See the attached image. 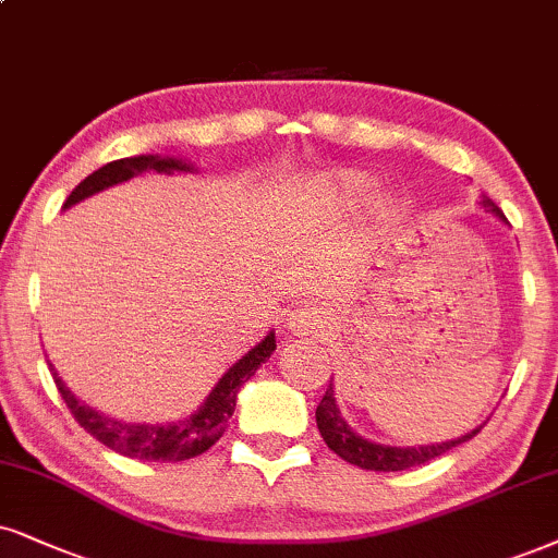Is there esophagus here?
Masks as SVG:
<instances>
[{
    "label": "esophagus",
    "instance_id": "34e87169",
    "mask_svg": "<svg viewBox=\"0 0 558 558\" xmlns=\"http://www.w3.org/2000/svg\"><path fill=\"white\" fill-rule=\"evenodd\" d=\"M288 329L293 335H312V331L322 329V312L316 306H301L291 314V322H288Z\"/></svg>",
    "mask_w": 558,
    "mask_h": 558
}]
</instances>
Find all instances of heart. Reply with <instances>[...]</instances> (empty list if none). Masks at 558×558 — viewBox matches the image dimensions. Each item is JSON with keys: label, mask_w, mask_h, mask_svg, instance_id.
I'll return each instance as SVG.
<instances>
[{"label": "heart", "mask_w": 558, "mask_h": 558, "mask_svg": "<svg viewBox=\"0 0 558 558\" xmlns=\"http://www.w3.org/2000/svg\"><path fill=\"white\" fill-rule=\"evenodd\" d=\"M365 193V185L363 180L352 178V174H342V178L335 180V185L327 187V195L331 197H340L344 203H352V201H361V195Z\"/></svg>", "instance_id": "heart-1"}]
</instances>
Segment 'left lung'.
<instances>
[{
	"label": "left lung",
	"mask_w": 558,
	"mask_h": 558,
	"mask_svg": "<svg viewBox=\"0 0 558 558\" xmlns=\"http://www.w3.org/2000/svg\"><path fill=\"white\" fill-rule=\"evenodd\" d=\"M482 206L489 210V214H495L499 221H507L502 210H499V206H495L489 197H482ZM316 427H319V433L324 437V442L329 446V450H335L342 461L352 463V466H361L368 471H404L412 466H422V463H427L437 456L448 453L450 448L471 440V437L482 429V427H476L463 437H456V440L433 442V446H417V448L378 446V442L365 440V437L357 435L355 429L344 422V417L340 414V407H337L335 386H331V380H329L327 391H324L319 407H316Z\"/></svg>",
	"instance_id": "1"
}]
</instances>
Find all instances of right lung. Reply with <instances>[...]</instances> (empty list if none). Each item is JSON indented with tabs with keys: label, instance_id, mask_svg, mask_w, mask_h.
<instances>
[{
	"label": "right lung",
	"instance_id": "right-lung-1",
	"mask_svg": "<svg viewBox=\"0 0 558 558\" xmlns=\"http://www.w3.org/2000/svg\"><path fill=\"white\" fill-rule=\"evenodd\" d=\"M146 169H154V172H190V165L182 159H161L151 157V154H141V157L131 159H116L108 161V165L92 172L89 178H84L80 185L72 190V195L66 197L63 208H72L74 203L84 201V197L100 193L105 187L118 185V182H125L136 174L146 172ZM275 350V331L265 337L263 342L255 344L242 361H236L231 368L218 378L214 391L208 393L206 401L195 409L190 417H182L178 422H169V425H136V422H121L105 417V414L95 412V409L82 404L80 399L74 397L72 391L66 389V384L59 378V373L53 371V365L48 363V368L53 371L56 389H59L61 399L66 401L69 412L74 414V420L87 429L92 437L108 446L116 453L125 458H136V461H187V458H195L214 446L218 437L227 429V422L231 414H234L236 407V393L242 386L255 376L259 365H263L267 357L272 355Z\"/></svg>",
	"mask_w": 558,
	"mask_h": 558
}]
</instances>
